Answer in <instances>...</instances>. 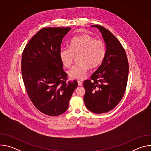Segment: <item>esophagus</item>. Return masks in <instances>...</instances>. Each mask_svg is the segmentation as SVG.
<instances>
[{
    "label": "esophagus",
    "instance_id": "obj_1",
    "mask_svg": "<svg viewBox=\"0 0 151 151\" xmlns=\"http://www.w3.org/2000/svg\"><path fill=\"white\" fill-rule=\"evenodd\" d=\"M78 85H79V86L82 85V81H80V80L78 81Z\"/></svg>",
    "mask_w": 151,
    "mask_h": 151
}]
</instances>
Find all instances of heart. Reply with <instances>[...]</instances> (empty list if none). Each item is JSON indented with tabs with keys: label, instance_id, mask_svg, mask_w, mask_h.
Wrapping results in <instances>:
<instances>
[{
	"label": "heart",
	"instance_id": "b5f03b06",
	"mask_svg": "<svg viewBox=\"0 0 151 151\" xmlns=\"http://www.w3.org/2000/svg\"><path fill=\"white\" fill-rule=\"evenodd\" d=\"M106 55V47L103 41L95 39L88 34H83L73 37L70 43V48H62L59 51V57L63 65L70 68L75 56H78V63L69 72L71 79H83L89 68L99 66Z\"/></svg>",
	"mask_w": 151,
	"mask_h": 151
}]
</instances>
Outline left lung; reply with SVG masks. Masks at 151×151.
<instances>
[{
    "instance_id": "left-lung-1",
    "label": "left lung",
    "mask_w": 151,
    "mask_h": 151,
    "mask_svg": "<svg viewBox=\"0 0 151 151\" xmlns=\"http://www.w3.org/2000/svg\"><path fill=\"white\" fill-rule=\"evenodd\" d=\"M98 29L106 46V55L91 80L83 82V100L87 108L96 114L111 111L122 99L127 83L128 63L124 49L117 38L99 25Z\"/></svg>"
}]
</instances>
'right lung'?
I'll list each match as a JSON object with an SVG mask.
<instances>
[{"label":"right lung","instance_id":"obj_1","mask_svg":"<svg viewBox=\"0 0 151 151\" xmlns=\"http://www.w3.org/2000/svg\"><path fill=\"white\" fill-rule=\"evenodd\" d=\"M70 27L40 30L26 46L21 59L22 77L28 96L42 113L58 116L65 112L78 86L66 82L59 51L63 37Z\"/></svg>","mask_w":151,"mask_h":151}]
</instances>
